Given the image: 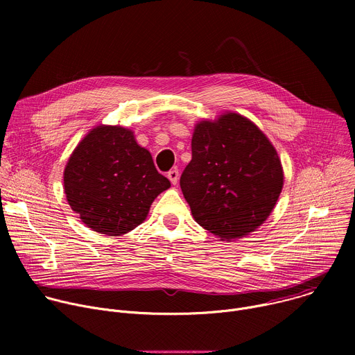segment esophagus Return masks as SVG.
Segmentation results:
<instances>
[{"instance_id": "esophagus-1", "label": "esophagus", "mask_w": 355, "mask_h": 355, "mask_svg": "<svg viewBox=\"0 0 355 355\" xmlns=\"http://www.w3.org/2000/svg\"><path fill=\"white\" fill-rule=\"evenodd\" d=\"M167 177H168V180L171 181V184H177L178 182V177H180V171H178V168H173V170H170L168 173H167Z\"/></svg>"}]
</instances>
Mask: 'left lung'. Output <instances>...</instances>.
Wrapping results in <instances>:
<instances>
[{
    "label": "left lung",
    "mask_w": 355,
    "mask_h": 355,
    "mask_svg": "<svg viewBox=\"0 0 355 355\" xmlns=\"http://www.w3.org/2000/svg\"><path fill=\"white\" fill-rule=\"evenodd\" d=\"M180 185L195 222L220 239L254 232L284 185L275 147L250 119L227 112L195 125Z\"/></svg>",
    "instance_id": "1"
}]
</instances>
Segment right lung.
<instances>
[{"label":"right lung","instance_id":"1","mask_svg":"<svg viewBox=\"0 0 355 355\" xmlns=\"http://www.w3.org/2000/svg\"><path fill=\"white\" fill-rule=\"evenodd\" d=\"M71 209L94 232L122 236L139 226L171 187L132 130L99 125L78 143L64 168Z\"/></svg>","mask_w":355,"mask_h":355}]
</instances>
